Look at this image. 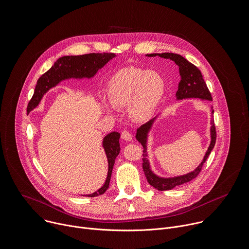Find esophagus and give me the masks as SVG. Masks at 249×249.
<instances>
[{
  "mask_svg": "<svg viewBox=\"0 0 249 249\" xmlns=\"http://www.w3.org/2000/svg\"><path fill=\"white\" fill-rule=\"evenodd\" d=\"M122 138H123L124 140L130 141V140L132 139V136H131V134H130L127 130H124V131L122 132Z\"/></svg>",
  "mask_w": 249,
  "mask_h": 249,
  "instance_id": "obj_1",
  "label": "esophagus"
}]
</instances>
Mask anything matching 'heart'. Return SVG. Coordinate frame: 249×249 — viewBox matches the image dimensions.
Segmentation results:
<instances>
[{
  "label": "heart",
  "mask_w": 249,
  "mask_h": 249,
  "mask_svg": "<svg viewBox=\"0 0 249 249\" xmlns=\"http://www.w3.org/2000/svg\"><path fill=\"white\" fill-rule=\"evenodd\" d=\"M165 93V81L156 71L127 67L117 71L107 84V94L113 105L104 102L109 113L116 107H127L128 116L143 122L151 118Z\"/></svg>",
  "instance_id": "heart-1"
}]
</instances>
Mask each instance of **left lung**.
Here are the masks:
<instances>
[{"label": "left lung", "mask_w": 249, "mask_h": 249, "mask_svg": "<svg viewBox=\"0 0 249 249\" xmlns=\"http://www.w3.org/2000/svg\"><path fill=\"white\" fill-rule=\"evenodd\" d=\"M147 57H156L159 56L164 59H170L178 67L179 71V75H180V81L178 82V91L176 93L177 100H183V99H189V98H199L201 101H212V96L211 93L202 77L201 71L198 70L194 65L189 63L186 59H184L182 56L174 54V53H162V54H147ZM211 109V114H214L213 107H210ZM160 115V114H159ZM157 115L154 119L151 121H149L148 123L144 124L141 125L139 128L136 130L135 138L141 143L143 146V172L145 174V177L147 178V181L149 184L152 185L158 190L164 191V190H170L173 189L174 187L183 184L185 182H188L195 178L198 174L200 173L203 164L207 160L208 156L210 155L211 151L213 150V148L216 143V128L214 124V119L212 116L211 119V126H210V144L207 149V151L203 157L202 162L197 166L192 172H189L185 175L181 176H177V177H172V178H164L156 175L150 166V161H149V155L147 151V145H148V137H149V132L151 131L157 118L159 117Z\"/></svg>", "instance_id": "1"}]
</instances>
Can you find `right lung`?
<instances>
[{
  "label": "right lung",
  "mask_w": 249,
  "mask_h": 249,
  "mask_svg": "<svg viewBox=\"0 0 249 249\" xmlns=\"http://www.w3.org/2000/svg\"><path fill=\"white\" fill-rule=\"evenodd\" d=\"M115 57L116 55L113 53H92L81 56H65L58 59L54 66L37 80L34 94L27 106V114L38 107L43 96L50 89L56 87L64 80L83 78L90 79L95 76L99 70H101ZM120 137L121 134L119 132L112 131L103 138L102 147L104 148L108 161V174L105 183L97 191L83 196L95 197L103 194L108 189L114 164L121 151L119 141Z\"/></svg>",
  "instance_id": "right-lung-1"
}]
</instances>
